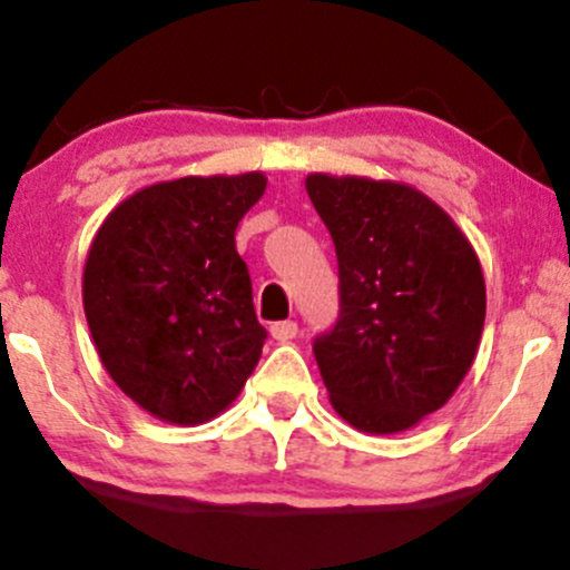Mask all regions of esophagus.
I'll return each instance as SVG.
<instances>
[{
    "label": "esophagus",
    "mask_w": 570,
    "mask_h": 570,
    "mask_svg": "<svg viewBox=\"0 0 570 570\" xmlns=\"http://www.w3.org/2000/svg\"><path fill=\"white\" fill-rule=\"evenodd\" d=\"M268 332H272V336H274V340H277V342H291V340H296L298 323H296V321L272 323V328H268Z\"/></svg>",
    "instance_id": "1"
}]
</instances>
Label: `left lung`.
Instances as JSON below:
<instances>
[{
	"instance_id": "1",
	"label": "left lung",
	"mask_w": 570,
	"mask_h": 570,
	"mask_svg": "<svg viewBox=\"0 0 570 570\" xmlns=\"http://www.w3.org/2000/svg\"><path fill=\"white\" fill-rule=\"evenodd\" d=\"M307 193L340 266V317L312 345L332 405L361 432H405L473 366L487 315L479 255L400 181L309 174Z\"/></svg>"
}]
</instances>
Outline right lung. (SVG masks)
I'll use <instances>...</instances> for the list:
<instances>
[{"label":"right lung","mask_w":570,"mask_h":570,"mask_svg":"<svg viewBox=\"0 0 570 570\" xmlns=\"http://www.w3.org/2000/svg\"><path fill=\"white\" fill-rule=\"evenodd\" d=\"M263 189L258 170L160 181L121 200L91 242L83 312L102 366L168 424L219 415L258 364L266 328L236 225Z\"/></svg>","instance_id":"1"}]
</instances>
